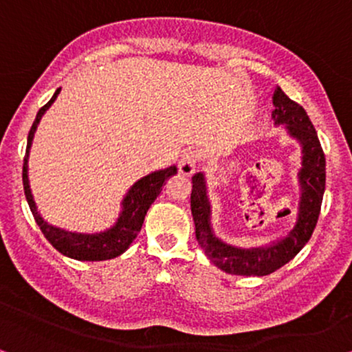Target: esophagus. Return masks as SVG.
<instances>
[{"label":"esophagus","mask_w":352,"mask_h":352,"mask_svg":"<svg viewBox=\"0 0 352 352\" xmlns=\"http://www.w3.org/2000/svg\"><path fill=\"white\" fill-rule=\"evenodd\" d=\"M196 162H198V153L195 151L185 153L179 161V170L182 175H186V177L191 175L196 168Z\"/></svg>","instance_id":"34e87169"}]
</instances>
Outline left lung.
<instances>
[{
    "mask_svg": "<svg viewBox=\"0 0 352 352\" xmlns=\"http://www.w3.org/2000/svg\"><path fill=\"white\" fill-rule=\"evenodd\" d=\"M275 127L283 130L301 146V167L298 168L299 199L293 227L277 240L261 246L240 248L225 243L212 227V204L208 195L204 172L191 177V214L196 227V240L215 267L232 275L264 277L293 259L311 238L316 228L323 191H325V156L307 112L277 87L272 95ZM289 214V209L283 215Z\"/></svg>",
    "mask_w": 352,
    "mask_h": 352,
    "instance_id": "left-lung-1",
    "label": "left lung"
}]
</instances>
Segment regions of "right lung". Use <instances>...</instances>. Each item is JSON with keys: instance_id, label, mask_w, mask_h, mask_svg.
I'll return each instance as SVG.
<instances>
[{"instance_id": "right-lung-1", "label": "right lung", "mask_w": 352, "mask_h": 352, "mask_svg": "<svg viewBox=\"0 0 352 352\" xmlns=\"http://www.w3.org/2000/svg\"><path fill=\"white\" fill-rule=\"evenodd\" d=\"M59 93L60 88L54 91L53 98L38 111V114H36L34 120V125H32L29 132V138H27V149L22 168V182L27 203H29L32 214L35 217V222L40 227V230L43 232L45 238L60 254L77 261L114 259V257L124 254L129 250V246L132 245V241L137 238L140 230H142L144 215H146L149 206L154 203V199L161 193L166 180L170 179L172 175H175L177 166H168L166 168H161V170H154L135 182L127 193H125L124 199H122L119 217L106 230L96 233H78L64 230V228L54 227V225L48 223L41 217L40 210L36 208L34 195H32L29 180V154L41 117L45 116V112L56 101Z\"/></svg>"}]
</instances>
